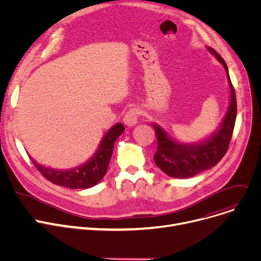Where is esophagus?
I'll return each mask as SVG.
<instances>
[{
    "label": "esophagus",
    "instance_id": "obj_1",
    "mask_svg": "<svg viewBox=\"0 0 261 261\" xmlns=\"http://www.w3.org/2000/svg\"><path fill=\"white\" fill-rule=\"evenodd\" d=\"M140 112L138 109H130L124 116V123L127 126H134L137 124L138 122V118H139Z\"/></svg>",
    "mask_w": 261,
    "mask_h": 261
}]
</instances>
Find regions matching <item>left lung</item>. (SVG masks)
Instances as JSON below:
<instances>
[{"mask_svg":"<svg viewBox=\"0 0 261 261\" xmlns=\"http://www.w3.org/2000/svg\"><path fill=\"white\" fill-rule=\"evenodd\" d=\"M207 49L211 54L216 56L225 69L231 89V103L219 130H216L201 143L193 145L178 143L170 139V137L157 124H152L158 140L154 161L160 170L170 177L189 178L210 170L225 155L232 139L237 115L235 89L229 79L224 60L215 49L212 47H207Z\"/></svg>","mask_w":261,"mask_h":261,"instance_id":"left-lung-1","label":"left lung"}]
</instances>
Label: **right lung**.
Here are the masks:
<instances>
[{
	"label": "right lung",
	"instance_id": "1",
	"mask_svg": "<svg viewBox=\"0 0 261 261\" xmlns=\"http://www.w3.org/2000/svg\"><path fill=\"white\" fill-rule=\"evenodd\" d=\"M123 132L124 126L122 123H118L113 126L103 137L99 149L96 151L94 157L82 166L74 168V170L57 171L54 168H48L39 164L32 157L30 159L42 176L54 185L69 188L71 190L88 189L96 186L106 174L113 154L115 141Z\"/></svg>",
	"mask_w": 261,
	"mask_h": 261
}]
</instances>
